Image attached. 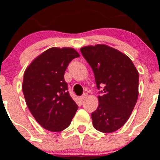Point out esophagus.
Returning a JSON list of instances; mask_svg holds the SVG:
<instances>
[{
	"mask_svg": "<svg viewBox=\"0 0 160 160\" xmlns=\"http://www.w3.org/2000/svg\"><path fill=\"white\" fill-rule=\"evenodd\" d=\"M87 96H88V94H87V93H85V94H83L80 97V99H81V101H83V100L85 99V98H87Z\"/></svg>",
	"mask_w": 160,
	"mask_h": 160,
	"instance_id": "esophagus-1",
	"label": "esophagus"
}]
</instances>
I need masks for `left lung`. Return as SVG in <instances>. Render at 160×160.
Here are the masks:
<instances>
[{
	"instance_id": "1",
	"label": "left lung",
	"mask_w": 160,
	"mask_h": 160,
	"mask_svg": "<svg viewBox=\"0 0 160 160\" xmlns=\"http://www.w3.org/2000/svg\"><path fill=\"white\" fill-rule=\"evenodd\" d=\"M80 50L94 71L97 88L102 89L98 107L91 114L94 128L114 132L126 123L136 104L138 70L127 55L107 45L84 46Z\"/></svg>"
}]
</instances>
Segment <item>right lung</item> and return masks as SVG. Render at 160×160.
<instances>
[{
  "label": "right lung",
  "instance_id": "obj_1",
  "mask_svg": "<svg viewBox=\"0 0 160 160\" xmlns=\"http://www.w3.org/2000/svg\"><path fill=\"white\" fill-rule=\"evenodd\" d=\"M78 57L73 48H50L32 61L24 73L26 105L37 122L48 131L67 128L78 108L64 79L69 63Z\"/></svg>",
  "mask_w": 160,
  "mask_h": 160
}]
</instances>
